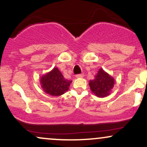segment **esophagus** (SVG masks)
Instances as JSON below:
<instances>
[{
    "label": "esophagus",
    "mask_w": 147,
    "mask_h": 147,
    "mask_svg": "<svg viewBox=\"0 0 147 147\" xmlns=\"http://www.w3.org/2000/svg\"><path fill=\"white\" fill-rule=\"evenodd\" d=\"M76 77H77V78H82V77H84V74H78V75H76Z\"/></svg>",
    "instance_id": "1"
}]
</instances>
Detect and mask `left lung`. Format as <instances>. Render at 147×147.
I'll use <instances>...</instances> for the list:
<instances>
[{"mask_svg": "<svg viewBox=\"0 0 147 147\" xmlns=\"http://www.w3.org/2000/svg\"><path fill=\"white\" fill-rule=\"evenodd\" d=\"M114 79L108 73L102 70L98 71L95 79L89 82L91 90L96 96L99 97H104L110 94L111 89L113 88Z\"/></svg>", "mask_w": 147, "mask_h": 147, "instance_id": "8db88e82", "label": "left lung"}]
</instances>
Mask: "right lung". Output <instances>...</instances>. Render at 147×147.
Masks as SVG:
<instances>
[{
  "label": "right lung",
  "instance_id": "obj_1",
  "mask_svg": "<svg viewBox=\"0 0 147 147\" xmlns=\"http://www.w3.org/2000/svg\"><path fill=\"white\" fill-rule=\"evenodd\" d=\"M72 81L63 77L58 68H55L51 72L41 78L42 88L46 93L52 96L63 95L69 88Z\"/></svg>",
  "mask_w": 147,
  "mask_h": 147
}]
</instances>
